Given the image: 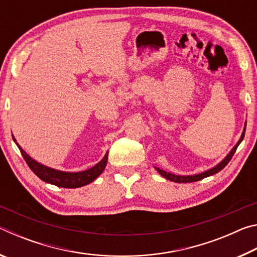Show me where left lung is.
<instances>
[{"instance_id":"left-lung-1","label":"left lung","mask_w":257,"mask_h":257,"mask_svg":"<svg viewBox=\"0 0 257 257\" xmlns=\"http://www.w3.org/2000/svg\"><path fill=\"white\" fill-rule=\"evenodd\" d=\"M245 130H246V128L243 129V133H242V135H241L240 139H239V142L237 143V145L233 147V149L231 150V152H230V153L228 154L227 158H225L220 164H217L216 167L211 169V170H207V171H205V172L199 173V175H195V176H176V175H172V173H169V172H165V171H163V170H161V169H159V168H155V169H156V170H158V172L160 173L161 176L164 177V178H167L168 180L173 181V182H179V184H182V182H194V181H198V180L204 179V178H206V177H210V176H212V175H215L216 172H219V171L222 170V169L225 167V165H227V164L230 162V160L232 159V156H233V154H234V152H236L238 145L240 144L241 141L243 139V136H245Z\"/></svg>"}]
</instances>
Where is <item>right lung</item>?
<instances>
[{
	"instance_id": "1",
	"label": "right lung",
	"mask_w": 257,
	"mask_h": 257,
	"mask_svg": "<svg viewBox=\"0 0 257 257\" xmlns=\"http://www.w3.org/2000/svg\"><path fill=\"white\" fill-rule=\"evenodd\" d=\"M14 141L16 142L15 138ZM17 146L19 147L20 153L25 159L26 163L28 164L30 170H32L35 175L43 181L49 182V184L58 187H62V188H78V187H82L90 184V182L94 181L103 172L107 162L106 153L102 161H99L95 167L88 169V170L81 172H62L54 170V169L47 168L45 165H42L41 163H37L36 161H34L29 155L26 154V152L21 149L18 144H17Z\"/></svg>"
}]
</instances>
